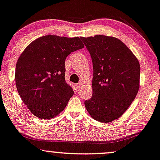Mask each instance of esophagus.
I'll return each instance as SVG.
<instances>
[{
    "label": "esophagus",
    "mask_w": 160,
    "mask_h": 160,
    "mask_svg": "<svg viewBox=\"0 0 160 160\" xmlns=\"http://www.w3.org/2000/svg\"><path fill=\"white\" fill-rule=\"evenodd\" d=\"M81 86H82V82H78V83H76L75 84V88H76V89L78 90V91H79V90L80 89Z\"/></svg>",
    "instance_id": "1"
}]
</instances>
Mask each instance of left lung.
Segmentation results:
<instances>
[{"instance_id":"1","label":"left lung","mask_w":160,"mask_h":160,"mask_svg":"<svg viewBox=\"0 0 160 160\" xmlns=\"http://www.w3.org/2000/svg\"><path fill=\"white\" fill-rule=\"evenodd\" d=\"M92 60V97L85 106L94 120L110 122L118 119L134 101L139 87L140 66L121 40L95 35L80 37Z\"/></svg>"}]
</instances>
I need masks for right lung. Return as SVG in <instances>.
I'll return each instance as SVG.
<instances>
[{
	"label": "right lung",
	"mask_w": 160,
	"mask_h": 160,
	"mask_svg": "<svg viewBox=\"0 0 160 160\" xmlns=\"http://www.w3.org/2000/svg\"><path fill=\"white\" fill-rule=\"evenodd\" d=\"M83 47L78 37L46 35L34 40L21 54L15 68L16 86L36 117L53 118L66 108L74 94L66 82V58Z\"/></svg>",
	"instance_id": "add662e5"
}]
</instances>
